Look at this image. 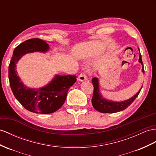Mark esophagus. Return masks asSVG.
Returning <instances> with one entry per match:
<instances>
[{
    "mask_svg": "<svg viewBox=\"0 0 156 156\" xmlns=\"http://www.w3.org/2000/svg\"><path fill=\"white\" fill-rule=\"evenodd\" d=\"M87 79V76L85 74V73H83V72H82V73H81L80 74L79 77H78V80H80V81H84V80H86Z\"/></svg>",
    "mask_w": 156,
    "mask_h": 156,
    "instance_id": "34e87169",
    "label": "esophagus"
}]
</instances>
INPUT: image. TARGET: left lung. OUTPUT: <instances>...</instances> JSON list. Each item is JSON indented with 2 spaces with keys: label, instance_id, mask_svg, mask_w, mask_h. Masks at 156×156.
<instances>
[{
  "label": "left lung",
  "instance_id": "8db88e82",
  "mask_svg": "<svg viewBox=\"0 0 156 156\" xmlns=\"http://www.w3.org/2000/svg\"><path fill=\"white\" fill-rule=\"evenodd\" d=\"M139 62L142 65V70L143 73H144V65L142 61L140 53ZM91 82H92V83L94 85V92L92 99H91V103H92V105L94 107V109L100 113H113L125 110L135 100V99L138 97V95H139L141 89L142 88V87L141 89L139 90V91L136 94L134 95L133 98L128 99L126 101L122 102H113L105 100V99H103L100 95L99 91V82L98 78H93L91 79Z\"/></svg>",
  "mask_w": 156,
  "mask_h": 156
}]
</instances>
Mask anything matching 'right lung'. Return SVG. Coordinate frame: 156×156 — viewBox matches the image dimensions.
<instances>
[{
  "label": "right lung",
  "instance_id": "right-lung-1",
  "mask_svg": "<svg viewBox=\"0 0 156 156\" xmlns=\"http://www.w3.org/2000/svg\"><path fill=\"white\" fill-rule=\"evenodd\" d=\"M49 45L43 40H26L15 48L9 69L10 86L17 100L25 109L39 114H49L59 109L65 103L67 92L76 81L75 75L56 76L47 86L39 90L27 88L17 76L16 64L22 56L35 51L45 52Z\"/></svg>",
  "mask_w": 156,
  "mask_h": 156
}]
</instances>
